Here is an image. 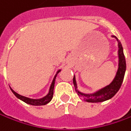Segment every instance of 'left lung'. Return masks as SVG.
I'll return each instance as SVG.
<instances>
[{
	"label": "left lung",
	"instance_id": "1",
	"mask_svg": "<svg viewBox=\"0 0 131 131\" xmlns=\"http://www.w3.org/2000/svg\"><path fill=\"white\" fill-rule=\"evenodd\" d=\"M112 37L115 38L117 41H118V47H119V68L118 71L117 72L116 77L114 79L112 82L109 85L106 86V88L101 89V90L98 91L97 93L92 95H87V94H83V93L79 92L76 83V79L75 77L73 79V82L74 84V88L75 90L77 93V95L81 98H82L84 100H85L88 102H102L105 101L106 100H108L110 98H112L116 93L118 92L119 88L122 85V83L123 82L124 76L125 73V70H126V63H125V58L123 53V49L122 47V44L120 43V41L118 40V38H117L115 36H112Z\"/></svg>",
	"mask_w": 131,
	"mask_h": 131
}]
</instances>
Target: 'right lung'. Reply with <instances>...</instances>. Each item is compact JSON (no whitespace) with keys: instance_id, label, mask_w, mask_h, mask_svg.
I'll return each instance as SVG.
<instances>
[{"instance_id":"obj_1","label":"right lung","mask_w":131,"mask_h":131,"mask_svg":"<svg viewBox=\"0 0 131 131\" xmlns=\"http://www.w3.org/2000/svg\"><path fill=\"white\" fill-rule=\"evenodd\" d=\"M60 71H58V72H60ZM57 76V75H56ZM56 76L54 77V79L53 80L52 83V85L50 87V89H49V93L48 94L47 96H45L44 98H41V99H37V100H35V99H30V98H26L25 96H23V95H19L18 93H17L16 92H14L13 90L12 89H11V90L12 91V93L14 94V95L18 98L19 99L22 100L23 101H24L25 103H28V104H30V105H33V106H42V105H45L48 103L52 99L53 97V92H54V80H55V78H56Z\"/></svg>"}]
</instances>
